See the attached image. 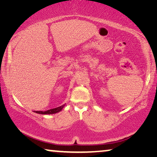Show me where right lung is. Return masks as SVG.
Here are the masks:
<instances>
[{
    "mask_svg": "<svg viewBox=\"0 0 157 157\" xmlns=\"http://www.w3.org/2000/svg\"><path fill=\"white\" fill-rule=\"evenodd\" d=\"M65 104L63 105L60 106V107L54 108V109H49L48 111H45V112H42V111H35L34 112L37 113V114H56L57 112H61L62 109L64 107Z\"/></svg>",
    "mask_w": 157,
    "mask_h": 157,
    "instance_id": "add662e5",
    "label": "right lung"
}]
</instances>
